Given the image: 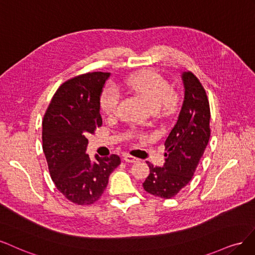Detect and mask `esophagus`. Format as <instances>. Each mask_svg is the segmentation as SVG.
<instances>
[{"instance_id":"esophagus-1","label":"esophagus","mask_w":255,"mask_h":255,"mask_svg":"<svg viewBox=\"0 0 255 255\" xmlns=\"http://www.w3.org/2000/svg\"><path fill=\"white\" fill-rule=\"evenodd\" d=\"M124 160H125L126 162H128V163H134V162H137V161H138L137 158L133 157V155H130V154H128V153L124 154Z\"/></svg>"}]
</instances>
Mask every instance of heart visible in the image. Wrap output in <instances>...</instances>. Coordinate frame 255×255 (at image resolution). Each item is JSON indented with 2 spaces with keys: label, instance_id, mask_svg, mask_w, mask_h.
<instances>
[{
  "label": "heart",
  "instance_id": "1",
  "mask_svg": "<svg viewBox=\"0 0 255 255\" xmlns=\"http://www.w3.org/2000/svg\"><path fill=\"white\" fill-rule=\"evenodd\" d=\"M123 86L130 92L144 98L152 110L168 112L176 105V94L168 81L157 72L147 70L131 74ZM121 94L117 87L107 85L100 96V107L107 116H113L119 107Z\"/></svg>",
  "mask_w": 255,
  "mask_h": 255
}]
</instances>
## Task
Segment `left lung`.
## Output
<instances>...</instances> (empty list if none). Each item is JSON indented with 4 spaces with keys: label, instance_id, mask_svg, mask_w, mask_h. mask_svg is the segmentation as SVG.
<instances>
[{
    "label": "left lung",
    "instance_id": "obj_1",
    "mask_svg": "<svg viewBox=\"0 0 255 255\" xmlns=\"http://www.w3.org/2000/svg\"><path fill=\"white\" fill-rule=\"evenodd\" d=\"M184 101L179 118L164 146L166 159L163 167L150 162L144 190L153 196L170 199L191 181L204 153L210 135L211 111L203 86L192 72L182 74Z\"/></svg>",
    "mask_w": 255,
    "mask_h": 255
}]
</instances>
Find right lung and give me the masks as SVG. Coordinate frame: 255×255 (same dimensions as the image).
Listing matches in <instances>:
<instances>
[{
	"label": "right lung",
	"mask_w": 255,
	"mask_h": 255,
	"mask_svg": "<svg viewBox=\"0 0 255 255\" xmlns=\"http://www.w3.org/2000/svg\"><path fill=\"white\" fill-rule=\"evenodd\" d=\"M110 73L93 72L63 83L42 121V148L53 182L65 198L78 205L101 198L109 176L121 164L117 154L91 161L86 153L89 134L103 124L100 96Z\"/></svg>",
	"instance_id": "obj_1"
}]
</instances>
